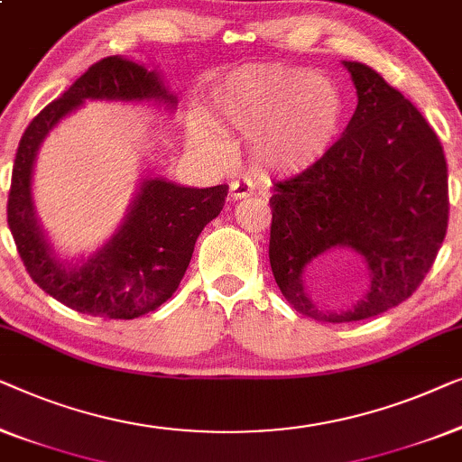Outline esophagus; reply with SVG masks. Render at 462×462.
<instances>
[{
    "mask_svg": "<svg viewBox=\"0 0 462 462\" xmlns=\"http://www.w3.org/2000/svg\"><path fill=\"white\" fill-rule=\"evenodd\" d=\"M253 192H255V188H253L249 180H234L230 184V197L236 199V200L251 197Z\"/></svg>",
    "mask_w": 462,
    "mask_h": 462,
    "instance_id": "esophagus-1",
    "label": "esophagus"
}]
</instances>
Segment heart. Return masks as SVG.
<instances>
[{"label":"heart","mask_w":462,"mask_h":462,"mask_svg":"<svg viewBox=\"0 0 462 462\" xmlns=\"http://www.w3.org/2000/svg\"><path fill=\"white\" fill-rule=\"evenodd\" d=\"M209 113L216 125L246 138L253 165L268 173H301L327 157L346 125L341 88L310 69L251 67L213 88ZM194 144L219 148L217 129L205 119L190 123Z\"/></svg>","instance_id":"1"}]
</instances>
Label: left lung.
I'll return each instance as SVG.
<instances>
[{
	"label": "left lung",
	"instance_id": "obj_1",
	"mask_svg": "<svg viewBox=\"0 0 462 462\" xmlns=\"http://www.w3.org/2000/svg\"><path fill=\"white\" fill-rule=\"evenodd\" d=\"M352 73L358 106L327 157L274 181L270 265L282 295L318 322H356L406 301L420 287L448 230V167L433 127L411 100L362 62ZM349 245L369 265L371 289L354 309H318L302 270Z\"/></svg>",
	"mask_w": 462,
	"mask_h": 462
}]
</instances>
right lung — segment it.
<instances>
[{
  "mask_svg": "<svg viewBox=\"0 0 462 462\" xmlns=\"http://www.w3.org/2000/svg\"><path fill=\"white\" fill-rule=\"evenodd\" d=\"M86 100L175 104L154 70L119 56L92 64L24 129L12 169L8 226L18 255L39 289L81 314L132 320L157 310L175 293L199 234L224 209L228 186L184 188L159 178L146 180L121 230L86 263L67 268L37 226L31 171L50 129Z\"/></svg>",
  "mask_w": 462,
  "mask_h": 462,
  "instance_id": "add662e5",
  "label": "right lung"
}]
</instances>
